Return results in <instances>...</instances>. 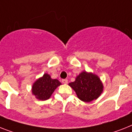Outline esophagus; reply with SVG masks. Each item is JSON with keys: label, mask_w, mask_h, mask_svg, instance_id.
I'll return each mask as SVG.
<instances>
[{"label": "esophagus", "mask_w": 132, "mask_h": 132, "mask_svg": "<svg viewBox=\"0 0 132 132\" xmlns=\"http://www.w3.org/2000/svg\"><path fill=\"white\" fill-rule=\"evenodd\" d=\"M62 82H63V84H66L68 83V80H67V79H63V80H62Z\"/></svg>", "instance_id": "1"}]
</instances>
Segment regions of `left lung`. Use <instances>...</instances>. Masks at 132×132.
<instances>
[{
    "instance_id": "1",
    "label": "left lung",
    "mask_w": 132,
    "mask_h": 132,
    "mask_svg": "<svg viewBox=\"0 0 132 132\" xmlns=\"http://www.w3.org/2000/svg\"><path fill=\"white\" fill-rule=\"evenodd\" d=\"M76 92L79 100L90 103L97 99L103 92V84L97 75L92 72L82 71L76 78V80L69 84Z\"/></svg>"
}]
</instances>
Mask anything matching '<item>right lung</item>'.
<instances>
[{
  "label": "right lung",
  "instance_id": "obj_1",
  "mask_svg": "<svg viewBox=\"0 0 132 132\" xmlns=\"http://www.w3.org/2000/svg\"><path fill=\"white\" fill-rule=\"evenodd\" d=\"M61 83L56 79H52L48 73H44L42 77L34 81L31 87V93L40 101H46L51 98L56 88Z\"/></svg>",
  "mask_w": 132,
  "mask_h": 132
}]
</instances>
